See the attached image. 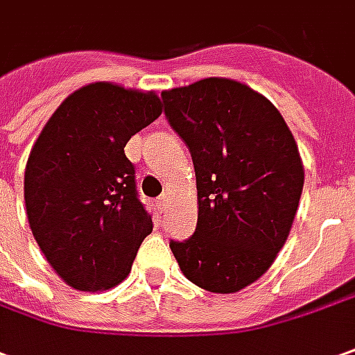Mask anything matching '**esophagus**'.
<instances>
[{"label": "esophagus", "mask_w": 355, "mask_h": 355, "mask_svg": "<svg viewBox=\"0 0 355 355\" xmlns=\"http://www.w3.org/2000/svg\"><path fill=\"white\" fill-rule=\"evenodd\" d=\"M165 208H167V196L163 194V196L157 200V209H159V211H163Z\"/></svg>", "instance_id": "obj_1"}]
</instances>
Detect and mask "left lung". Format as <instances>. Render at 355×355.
Listing matches in <instances>:
<instances>
[{"label":"left lung","mask_w":355,"mask_h":355,"mask_svg":"<svg viewBox=\"0 0 355 355\" xmlns=\"http://www.w3.org/2000/svg\"><path fill=\"white\" fill-rule=\"evenodd\" d=\"M161 98L190 149L198 190L194 235L168 247L198 288L235 293L288 239L305 180L297 144L278 108L233 79H200Z\"/></svg>","instance_id":"obj_1"}]
</instances>
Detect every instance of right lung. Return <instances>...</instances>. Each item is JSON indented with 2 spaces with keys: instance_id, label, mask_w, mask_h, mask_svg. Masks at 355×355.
Wrapping results in <instances>:
<instances>
[{
  "instance_id": "obj_1",
  "label": "right lung",
  "mask_w": 355,
  "mask_h": 355,
  "mask_svg": "<svg viewBox=\"0 0 355 355\" xmlns=\"http://www.w3.org/2000/svg\"><path fill=\"white\" fill-rule=\"evenodd\" d=\"M163 112L159 96L98 81L56 108L25 168L28 225L50 266L79 291L118 286L153 221L137 198L128 139Z\"/></svg>"
}]
</instances>
